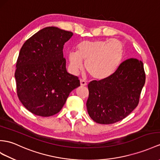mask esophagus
<instances>
[{
  "mask_svg": "<svg viewBox=\"0 0 160 160\" xmlns=\"http://www.w3.org/2000/svg\"><path fill=\"white\" fill-rule=\"evenodd\" d=\"M80 85H81V86H82V87L85 86V85H87V82H86V81H85V80L81 79V80H80Z\"/></svg>",
  "mask_w": 160,
  "mask_h": 160,
  "instance_id": "esophagus-1",
  "label": "esophagus"
}]
</instances>
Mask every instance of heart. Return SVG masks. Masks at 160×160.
Masks as SVG:
<instances>
[{
    "label": "heart",
    "mask_w": 160,
    "mask_h": 160,
    "mask_svg": "<svg viewBox=\"0 0 160 160\" xmlns=\"http://www.w3.org/2000/svg\"><path fill=\"white\" fill-rule=\"evenodd\" d=\"M124 56L123 45L118 40L84 41L77 46V52H70L69 71L77 75L83 68L92 78L103 80L113 74Z\"/></svg>",
    "instance_id": "1"
}]
</instances>
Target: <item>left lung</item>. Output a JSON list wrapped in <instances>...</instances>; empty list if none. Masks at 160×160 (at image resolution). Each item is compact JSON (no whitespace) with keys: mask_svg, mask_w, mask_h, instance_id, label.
I'll use <instances>...</instances> for the list:
<instances>
[{"mask_svg":"<svg viewBox=\"0 0 160 160\" xmlns=\"http://www.w3.org/2000/svg\"><path fill=\"white\" fill-rule=\"evenodd\" d=\"M145 83L142 61L130 58L123 62L109 77L88 84L89 117L100 124L122 120L138 106Z\"/></svg>","mask_w":160,"mask_h":160,"instance_id":"obj_1","label":"left lung"}]
</instances>
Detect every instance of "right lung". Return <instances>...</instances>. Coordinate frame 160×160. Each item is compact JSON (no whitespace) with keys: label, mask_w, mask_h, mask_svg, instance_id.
<instances>
[{"label":"right lung","mask_w":160,"mask_h":160,"mask_svg":"<svg viewBox=\"0 0 160 160\" xmlns=\"http://www.w3.org/2000/svg\"><path fill=\"white\" fill-rule=\"evenodd\" d=\"M73 33L47 27L27 40L20 49L15 77L19 100L32 113H58L69 93L80 86L78 77L67 72L64 45Z\"/></svg>","instance_id":"add662e5"}]
</instances>
